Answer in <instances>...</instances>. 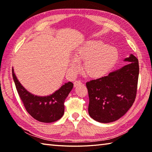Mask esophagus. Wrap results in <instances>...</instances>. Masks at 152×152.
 <instances>
[{"instance_id":"esophagus-1","label":"esophagus","mask_w":152,"mask_h":152,"mask_svg":"<svg viewBox=\"0 0 152 152\" xmlns=\"http://www.w3.org/2000/svg\"><path fill=\"white\" fill-rule=\"evenodd\" d=\"M82 84V82L80 81V80H76L74 82V87H76L78 86H80Z\"/></svg>"}]
</instances>
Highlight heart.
Returning <instances> with one entry per match:
<instances>
[{
  "instance_id": "b5f03b06",
  "label": "heart",
  "mask_w": 152,
  "mask_h": 152,
  "mask_svg": "<svg viewBox=\"0 0 152 152\" xmlns=\"http://www.w3.org/2000/svg\"><path fill=\"white\" fill-rule=\"evenodd\" d=\"M116 48L99 39H89L77 46L70 61V69L75 73L84 61L83 70L91 78H102L114 68L119 60Z\"/></svg>"
}]
</instances>
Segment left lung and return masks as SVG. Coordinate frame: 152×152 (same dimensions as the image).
<instances>
[{
	"label": "left lung",
	"mask_w": 152,
	"mask_h": 152,
	"mask_svg": "<svg viewBox=\"0 0 152 152\" xmlns=\"http://www.w3.org/2000/svg\"><path fill=\"white\" fill-rule=\"evenodd\" d=\"M122 68L107 76L87 82L88 113L98 122L108 123L123 117L134 102L137 93L139 62L133 54Z\"/></svg>",
	"instance_id": "1"
}]
</instances>
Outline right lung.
I'll list each match as a JSON object with an SVG mask.
<instances>
[{"mask_svg":"<svg viewBox=\"0 0 152 152\" xmlns=\"http://www.w3.org/2000/svg\"><path fill=\"white\" fill-rule=\"evenodd\" d=\"M12 74L18 94L31 116L43 123L54 122L63 116L64 103L73 88L72 82H68L63 84L60 88L53 94L41 96L31 94L22 86L15 76L13 68L12 69Z\"/></svg>","mask_w":152,"mask_h":152,"instance_id":"add662e5","label":"right lung"}]
</instances>
